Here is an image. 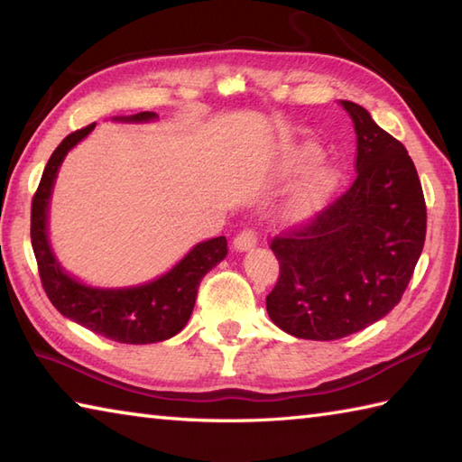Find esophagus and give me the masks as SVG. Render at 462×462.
Returning <instances> with one entry per match:
<instances>
[{"label":"esophagus","instance_id":"34e87169","mask_svg":"<svg viewBox=\"0 0 462 462\" xmlns=\"http://www.w3.org/2000/svg\"><path fill=\"white\" fill-rule=\"evenodd\" d=\"M257 243V233L253 231V229H243L237 237L233 239V245H235V249L237 251H247V249H251L253 245Z\"/></svg>","mask_w":462,"mask_h":462}]
</instances>
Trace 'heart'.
<instances>
[{
  "instance_id": "b5f03b06",
  "label": "heart",
  "mask_w": 462,
  "mask_h": 462,
  "mask_svg": "<svg viewBox=\"0 0 462 462\" xmlns=\"http://www.w3.org/2000/svg\"><path fill=\"white\" fill-rule=\"evenodd\" d=\"M317 157H319V152L315 147L300 149V152H297L287 162V171H299V169L313 163ZM333 183H335V173L331 169L327 167L317 169V171L307 179V183L300 187V191L293 197V201L289 205V213L299 217V215H305L310 209H315V207L325 199V195L331 191Z\"/></svg>"
}]
</instances>
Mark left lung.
Wrapping results in <instances>:
<instances>
[{"mask_svg": "<svg viewBox=\"0 0 462 462\" xmlns=\"http://www.w3.org/2000/svg\"><path fill=\"white\" fill-rule=\"evenodd\" d=\"M356 134L349 189L271 239L279 279L267 295L271 321L310 341H335L399 305L427 235L417 169L401 141L353 101H341Z\"/></svg>", "mask_w": 462, "mask_h": 462, "instance_id": "left-lung-1", "label": "left lung"}]
</instances>
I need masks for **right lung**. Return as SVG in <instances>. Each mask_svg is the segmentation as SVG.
I'll return each instance as SVG.
<instances>
[{
    "label": "right lung",
    "instance_id": "add662e5",
    "mask_svg": "<svg viewBox=\"0 0 462 462\" xmlns=\"http://www.w3.org/2000/svg\"><path fill=\"white\" fill-rule=\"evenodd\" d=\"M119 121H152L157 113L117 117ZM96 124L65 137L47 162L40 187L32 201V247L40 269L43 291L63 317L111 341L147 345L177 335L193 313L201 279L227 255V239L203 241L187 253L177 265L152 283L127 289H96L75 281L65 273L47 241V207L58 177V169L71 147L91 134Z\"/></svg>",
    "mask_w": 462,
    "mask_h": 462
}]
</instances>
